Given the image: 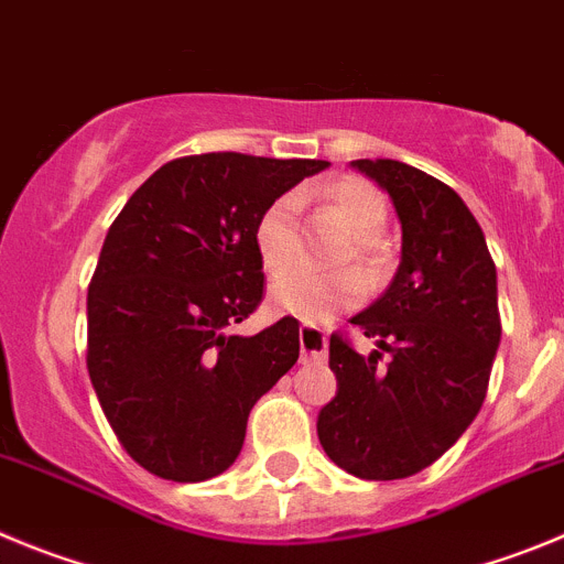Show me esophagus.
<instances>
[{"label": "esophagus", "instance_id": "1", "mask_svg": "<svg viewBox=\"0 0 564 564\" xmlns=\"http://www.w3.org/2000/svg\"><path fill=\"white\" fill-rule=\"evenodd\" d=\"M301 354H303V359H314V362L326 359V354H328L326 332H323L319 326H314V323H303L301 326Z\"/></svg>", "mask_w": 564, "mask_h": 564}]
</instances>
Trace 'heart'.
I'll list each match as a JSON object with an SVG mask.
<instances>
[{
  "instance_id": "heart-1",
  "label": "heart",
  "mask_w": 564,
  "mask_h": 564,
  "mask_svg": "<svg viewBox=\"0 0 564 564\" xmlns=\"http://www.w3.org/2000/svg\"><path fill=\"white\" fill-rule=\"evenodd\" d=\"M303 202L314 199L332 210L351 232H357V250L365 261H379L382 245L377 232L388 219V202L370 182L359 176H337L332 182L312 187L301 196ZM256 245L267 270H283L301 256V225H297V205L294 199L272 202L261 213L256 227ZM365 283L357 275H323L308 267L278 272L270 286V303L275 312L294 314L301 319H326L339 308H348L362 297Z\"/></svg>"
}]
</instances>
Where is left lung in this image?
<instances>
[{"label": "left lung", "instance_id": "1", "mask_svg": "<svg viewBox=\"0 0 564 564\" xmlns=\"http://www.w3.org/2000/svg\"><path fill=\"white\" fill-rule=\"evenodd\" d=\"M351 169L393 202L402 258L382 297L351 317L377 348L362 357L332 334L337 395L319 410L317 435L354 478L399 480L438 460L484 404L500 345L497 270L453 187L399 160Z\"/></svg>", "mask_w": 564, "mask_h": 564}]
</instances>
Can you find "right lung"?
Segmentation results:
<instances>
[{"mask_svg":"<svg viewBox=\"0 0 564 564\" xmlns=\"http://www.w3.org/2000/svg\"><path fill=\"white\" fill-rule=\"evenodd\" d=\"M326 160L199 154L165 162L109 227L89 294V379L126 453L199 484L230 469L252 404L301 357V323L227 328L263 294L261 213Z\"/></svg>","mask_w":564,"mask_h":564,"instance_id":"add662e5","label":"right lung"}]
</instances>
